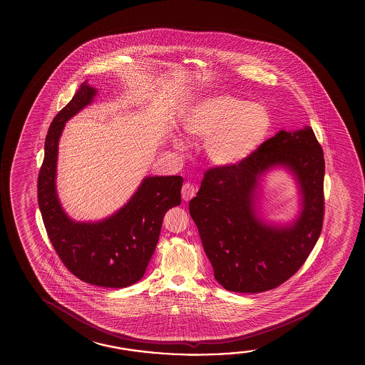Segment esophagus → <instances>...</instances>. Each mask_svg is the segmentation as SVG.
<instances>
[{
    "label": "esophagus",
    "mask_w": 365,
    "mask_h": 365,
    "mask_svg": "<svg viewBox=\"0 0 365 365\" xmlns=\"http://www.w3.org/2000/svg\"><path fill=\"white\" fill-rule=\"evenodd\" d=\"M195 195H196V190H195V187L191 185V183H185L183 187H182V198H183V201H190L191 198L195 197Z\"/></svg>",
    "instance_id": "1"
}]
</instances>
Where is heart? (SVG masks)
<instances>
[{
    "instance_id": "heart-1",
    "label": "heart",
    "mask_w": 365,
    "mask_h": 365,
    "mask_svg": "<svg viewBox=\"0 0 365 365\" xmlns=\"http://www.w3.org/2000/svg\"><path fill=\"white\" fill-rule=\"evenodd\" d=\"M180 128L192 141H205L203 151L212 165H238L261 146L271 128V114L258 103H245L227 94L203 98L188 108ZM178 148L183 146L175 138Z\"/></svg>"
}]
</instances>
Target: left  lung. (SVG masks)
<instances>
[{
	"instance_id": "left-lung-1",
	"label": "left lung",
	"mask_w": 365,
	"mask_h": 365,
	"mask_svg": "<svg viewBox=\"0 0 365 365\" xmlns=\"http://www.w3.org/2000/svg\"><path fill=\"white\" fill-rule=\"evenodd\" d=\"M284 168L299 193L297 217L264 221L257 207L262 177ZM324 159L309 125L281 130L245 162L209 169L190 201L203 250L221 287L235 293H261L298 271L322 230Z\"/></svg>"
}]
</instances>
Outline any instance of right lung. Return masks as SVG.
I'll return each instance as SVG.
<instances>
[{
	"label": "right lung",
	"instance_id": "add662e5",
	"mask_svg": "<svg viewBox=\"0 0 365 365\" xmlns=\"http://www.w3.org/2000/svg\"><path fill=\"white\" fill-rule=\"evenodd\" d=\"M96 94L84 81L54 117L38 177V203L49 240L73 275L96 287H131L144 276L165 212L180 203L183 178L145 177L130 200L102 220L76 221L67 215L56 187L58 143L67 120L91 104Z\"/></svg>",
	"mask_w": 365,
	"mask_h": 365
}]
</instances>
